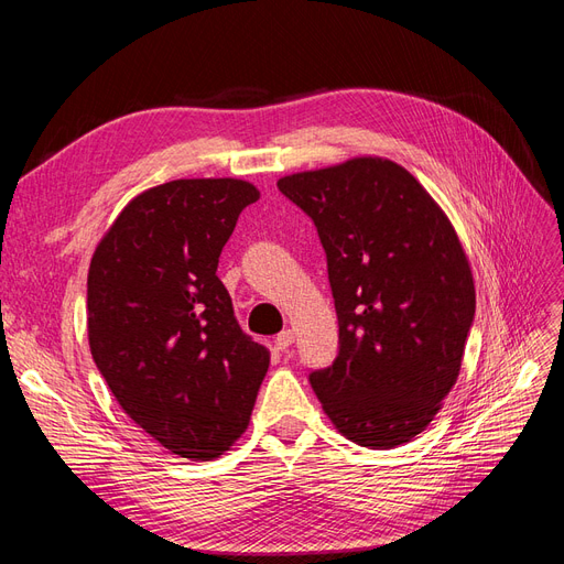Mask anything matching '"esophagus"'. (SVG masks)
I'll return each mask as SVG.
<instances>
[{"instance_id":"1","label":"esophagus","mask_w":564,"mask_h":564,"mask_svg":"<svg viewBox=\"0 0 564 564\" xmlns=\"http://www.w3.org/2000/svg\"><path fill=\"white\" fill-rule=\"evenodd\" d=\"M292 344H294V332H292V329H284V332H280V334L275 336L278 350H286Z\"/></svg>"}]
</instances>
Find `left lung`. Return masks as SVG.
<instances>
[{"label":"left lung","instance_id":"1","mask_svg":"<svg viewBox=\"0 0 564 564\" xmlns=\"http://www.w3.org/2000/svg\"><path fill=\"white\" fill-rule=\"evenodd\" d=\"M327 253L340 348L311 373L324 414L369 449L404 445L454 388L475 317L468 256L398 162L352 158L278 181Z\"/></svg>","mask_w":564,"mask_h":564}]
</instances>
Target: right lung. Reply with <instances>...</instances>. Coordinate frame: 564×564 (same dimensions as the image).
I'll return each mask as SVG.
<instances>
[{
    "label": "right lung",
    "instance_id": "1",
    "mask_svg": "<svg viewBox=\"0 0 564 564\" xmlns=\"http://www.w3.org/2000/svg\"><path fill=\"white\" fill-rule=\"evenodd\" d=\"M261 197L240 178H178L135 195L87 278L89 348L119 406L164 449L226 454L247 431L270 365L240 327L218 256Z\"/></svg>",
    "mask_w": 564,
    "mask_h": 564
}]
</instances>
